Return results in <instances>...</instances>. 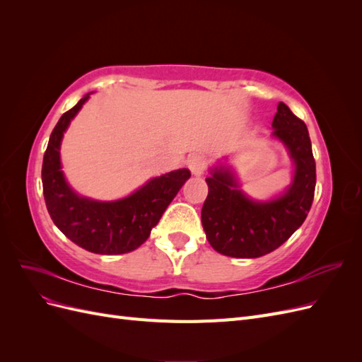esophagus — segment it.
I'll return each instance as SVG.
<instances>
[{
    "label": "esophagus",
    "mask_w": 362,
    "mask_h": 362,
    "mask_svg": "<svg viewBox=\"0 0 362 362\" xmlns=\"http://www.w3.org/2000/svg\"><path fill=\"white\" fill-rule=\"evenodd\" d=\"M187 166L194 177H201L205 169V160L201 154H193L187 160Z\"/></svg>",
    "instance_id": "obj_1"
}]
</instances>
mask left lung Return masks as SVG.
Listing matches in <instances>:
<instances>
[{"label": "left lung", "instance_id": "left-lung-1", "mask_svg": "<svg viewBox=\"0 0 362 362\" xmlns=\"http://www.w3.org/2000/svg\"><path fill=\"white\" fill-rule=\"evenodd\" d=\"M272 139L286 146L293 161L288 187L270 199L250 198L228 164L210 169L202 226L208 243L218 254L258 258L270 254L293 235L310 213L315 189V161L308 128L290 108L278 104Z\"/></svg>", "mask_w": 362, "mask_h": 362}]
</instances>
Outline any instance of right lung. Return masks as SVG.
Returning <instances> with one entry per match:
<instances>
[{
    "instance_id": "obj_1",
    "label": "right lung",
    "mask_w": 362,
    "mask_h": 362,
    "mask_svg": "<svg viewBox=\"0 0 362 362\" xmlns=\"http://www.w3.org/2000/svg\"><path fill=\"white\" fill-rule=\"evenodd\" d=\"M89 98L90 93L84 95L52 129L42 164L43 196L54 225L71 242L93 254H128L146 242L168 205L190 178V170L178 169L151 178L116 201H96L76 193L62 170L60 146L71 120Z\"/></svg>"
}]
</instances>
